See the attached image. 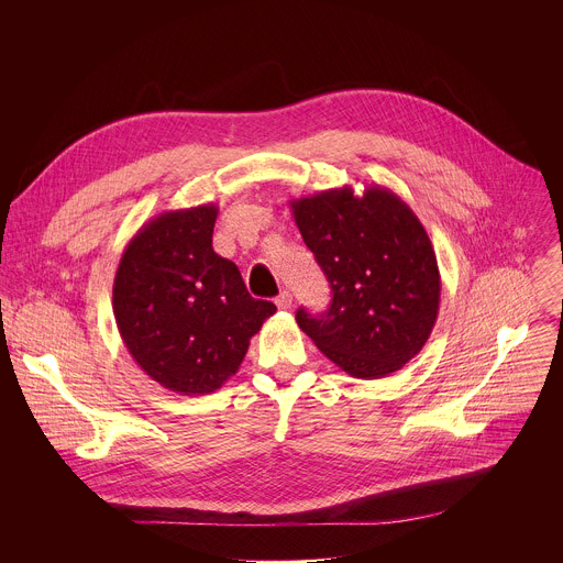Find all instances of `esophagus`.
<instances>
[{
	"instance_id": "1",
	"label": "esophagus",
	"mask_w": 563,
	"mask_h": 563,
	"mask_svg": "<svg viewBox=\"0 0 563 563\" xmlns=\"http://www.w3.org/2000/svg\"><path fill=\"white\" fill-rule=\"evenodd\" d=\"M276 307L278 309H291V294L289 291H280L276 296Z\"/></svg>"
}]
</instances>
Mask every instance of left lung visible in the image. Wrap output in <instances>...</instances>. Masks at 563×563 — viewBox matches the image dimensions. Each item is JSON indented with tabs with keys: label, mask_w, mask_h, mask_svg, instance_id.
Returning a JSON list of instances; mask_svg holds the SVG:
<instances>
[{
	"label": "left lung",
	"mask_w": 563,
	"mask_h": 563,
	"mask_svg": "<svg viewBox=\"0 0 563 563\" xmlns=\"http://www.w3.org/2000/svg\"><path fill=\"white\" fill-rule=\"evenodd\" d=\"M296 225L331 285V307L298 327L344 373L382 379L428 342L441 302L432 241L393 190L351 186L291 201Z\"/></svg>",
	"instance_id": "1"
}]
</instances>
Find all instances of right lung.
I'll use <instances>...</instances> for the list:
<instances>
[{
    "label": "right lung",
    "instance_id": "1",
    "mask_svg": "<svg viewBox=\"0 0 563 563\" xmlns=\"http://www.w3.org/2000/svg\"><path fill=\"white\" fill-rule=\"evenodd\" d=\"M217 214L214 203L159 212L129 241L113 278V318L126 351L179 395L221 388L276 313L212 250Z\"/></svg>",
    "mask_w": 563,
    "mask_h": 563
}]
</instances>
